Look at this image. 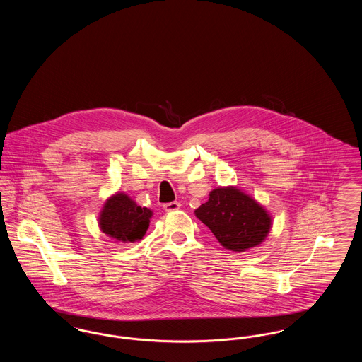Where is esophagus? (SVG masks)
<instances>
[{"label": "esophagus", "mask_w": 362, "mask_h": 362, "mask_svg": "<svg viewBox=\"0 0 362 362\" xmlns=\"http://www.w3.org/2000/svg\"><path fill=\"white\" fill-rule=\"evenodd\" d=\"M164 210L165 211H175V210H179L180 209V204L177 201H173V202H168V204H164Z\"/></svg>", "instance_id": "esophagus-1"}]
</instances>
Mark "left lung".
I'll return each mask as SVG.
<instances>
[{"label": "left lung", "instance_id": "8db88e82", "mask_svg": "<svg viewBox=\"0 0 362 362\" xmlns=\"http://www.w3.org/2000/svg\"><path fill=\"white\" fill-rule=\"evenodd\" d=\"M194 213L220 244L233 252L262 244L273 225L269 211L235 186L211 189L207 202Z\"/></svg>", "mask_w": 362, "mask_h": 362}]
</instances>
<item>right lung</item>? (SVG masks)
<instances>
[{
  "mask_svg": "<svg viewBox=\"0 0 362 362\" xmlns=\"http://www.w3.org/2000/svg\"><path fill=\"white\" fill-rule=\"evenodd\" d=\"M153 211L138 206L127 194L117 192L105 202L99 216V226L110 239L121 243L141 240L146 233Z\"/></svg>",
  "mask_w": 362,
  "mask_h": 362,
  "instance_id": "1",
  "label": "right lung"
}]
</instances>
